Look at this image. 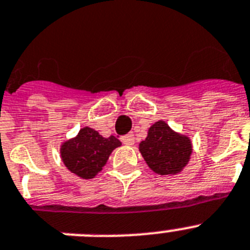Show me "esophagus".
Masks as SVG:
<instances>
[{
  "instance_id": "1",
  "label": "esophagus",
  "mask_w": 250,
  "mask_h": 250,
  "mask_svg": "<svg viewBox=\"0 0 250 250\" xmlns=\"http://www.w3.org/2000/svg\"><path fill=\"white\" fill-rule=\"evenodd\" d=\"M121 142H123L125 146H134V143H135L134 134H127V135H124L123 138H121Z\"/></svg>"
}]
</instances>
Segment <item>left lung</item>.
<instances>
[{"label": "left lung", "mask_w": 250, "mask_h": 250, "mask_svg": "<svg viewBox=\"0 0 250 250\" xmlns=\"http://www.w3.org/2000/svg\"><path fill=\"white\" fill-rule=\"evenodd\" d=\"M148 167L161 176L182 172L192 154V142L187 135L170 129L166 121L159 120L148 130L146 140L139 144Z\"/></svg>", "instance_id": "obj_1"}]
</instances>
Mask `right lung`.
<instances>
[{
    "instance_id": "right-lung-1",
    "label": "right lung",
    "mask_w": 250,
    "mask_h": 250,
    "mask_svg": "<svg viewBox=\"0 0 250 250\" xmlns=\"http://www.w3.org/2000/svg\"><path fill=\"white\" fill-rule=\"evenodd\" d=\"M121 146L117 138H104L99 131L84 126L74 138L61 146L64 166L83 180L95 178L102 170L114 149Z\"/></svg>"
}]
</instances>
